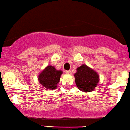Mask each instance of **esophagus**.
I'll list each match as a JSON object with an SVG mask.
<instances>
[{"label": "esophagus", "instance_id": "obj_1", "mask_svg": "<svg viewBox=\"0 0 130 130\" xmlns=\"http://www.w3.org/2000/svg\"><path fill=\"white\" fill-rule=\"evenodd\" d=\"M66 73H67V74H71L72 72L71 70H69V71H66Z\"/></svg>", "mask_w": 130, "mask_h": 130}]
</instances>
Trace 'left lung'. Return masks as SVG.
Returning <instances> with one entry per match:
<instances>
[{
    "label": "left lung",
    "mask_w": 130,
    "mask_h": 130,
    "mask_svg": "<svg viewBox=\"0 0 130 130\" xmlns=\"http://www.w3.org/2000/svg\"><path fill=\"white\" fill-rule=\"evenodd\" d=\"M74 75L76 85L79 89L89 92L95 89L99 82V75L94 70L83 64L78 67Z\"/></svg>",
    "instance_id": "left-lung-1"
}]
</instances>
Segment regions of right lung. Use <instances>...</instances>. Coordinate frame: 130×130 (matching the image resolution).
<instances>
[{
	"label": "right lung",
	"instance_id": "obj_1",
	"mask_svg": "<svg viewBox=\"0 0 130 130\" xmlns=\"http://www.w3.org/2000/svg\"><path fill=\"white\" fill-rule=\"evenodd\" d=\"M62 74L61 71H57L55 67L48 66L39 74L38 80L44 88L48 89H55L57 87Z\"/></svg>",
	"mask_w": 130,
	"mask_h": 130
}]
</instances>
